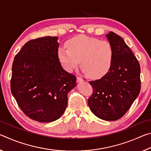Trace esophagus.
<instances>
[{
    "label": "esophagus",
    "mask_w": 151,
    "mask_h": 151,
    "mask_svg": "<svg viewBox=\"0 0 151 151\" xmlns=\"http://www.w3.org/2000/svg\"><path fill=\"white\" fill-rule=\"evenodd\" d=\"M76 81H77L78 83H81V82H83L84 81V79L80 77V76H77V77H76Z\"/></svg>",
    "instance_id": "34e87169"
}]
</instances>
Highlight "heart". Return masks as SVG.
I'll use <instances>...</instances> for the list:
<instances>
[{
  "instance_id": "obj_1",
  "label": "heart",
  "mask_w": 151,
  "mask_h": 151,
  "mask_svg": "<svg viewBox=\"0 0 151 151\" xmlns=\"http://www.w3.org/2000/svg\"><path fill=\"white\" fill-rule=\"evenodd\" d=\"M66 47L58 48L57 55L63 68L72 72L79 64L91 78H98L108 72L112 65L114 51L107 40L81 35L66 42Z\"/></svg>"
}]
</instances>
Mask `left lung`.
Here are the masks:
<instances>
[{
  "label": "left lung",
  "instance_id": "8db88e82",
  "mask_svg": "<svg viewBox=\"0 0 151 151\" xmlns=\"http://www.w3.org/2000/svg\"><path fill=\"white\" fill-rule=\"evenodd\" d=\"M106 36L113 48V59L105 75L89 82L93 92L88 104L94 115L110 121L123 116L139 95L140 67L121 37L113 32Z\"/></svg>",
  "mask_w": 151,
  "mask_h": 151
}]
</instances>
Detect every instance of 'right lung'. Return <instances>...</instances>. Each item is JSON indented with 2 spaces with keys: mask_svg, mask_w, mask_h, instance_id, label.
Returning a JSON list of instances; mask_svg holds the SVG:
<instances>
[{
  "mask_svg": "<svg viewBox=\"0 0 151 151\" xmlns=\"http://www.w3.org/2000/svg\"><path fill=\"white\" fill-rule=\"evenodd\" d=\"M57 37L30 40L14 57L11 90L21 111L40 122L55 121L67 106L76 76L63 68Z\"/></svg>",
  "mask_w": 151,
  "mask_h": 151,
  "instance_id": "1",
  "label": "right lung"
}]
</instances>
